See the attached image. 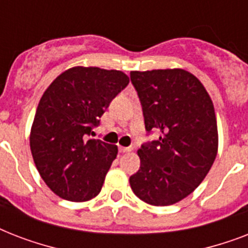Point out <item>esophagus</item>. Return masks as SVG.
Here are the masks:
<instances>
[{
  "mask_svg": "<svg viewBox=\"0 0 248 248\" xmlns=\"http://www.w3.org/2000/svg\"><path fill=\"white\" fill-rule=\"evenodd\" d=\"M118 151H120V153H127V152H131L132 148L131 147H118Z\"/></svg>",
  "mask_w": 248,
  "mask_h": 248,
  "instance_id": "34e87169",
  "label": "esophagus"
}]
</instances>
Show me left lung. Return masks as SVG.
Instances as JSON below:
<instances>
[{
  "instance_id": "1",
  "label": "left lung",
  "mask_w": 248,
  "mask_h": 248,
  "mask_svg": "<svg viewBox=\"0 0 248 248\" xmlns=\"http://www.w3.org/2000/svg\"><path fill=\"white\" fill-rule=\"evenodd\" d=\"M143 108L145 130L159 139L141 145L132 192L153 206L184 200L203 181L217 155L214 104L201 81L184 69L130 73Z\"/></svg>"
}]
</instances>
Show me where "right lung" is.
I'll use <instances>...</instances> for the list:
<instances>
[{"instance_id": "add662e5", "label": "right lung", "mask_w": 248, "mask_h": 248, "mask_svg": "<svg viewBox=\"0 0 248 248\" xmlns=\"http://www.w3.org/2000/svg\"><path fill=\"white\" fill-rule=\"evenodd\" d=\"M130 82L124 72L73 67L41 97L29 144L41 177L56 196L85 202L101 190L118 148L87 139L110 101Z\"/></svg>"}]
</instances>
